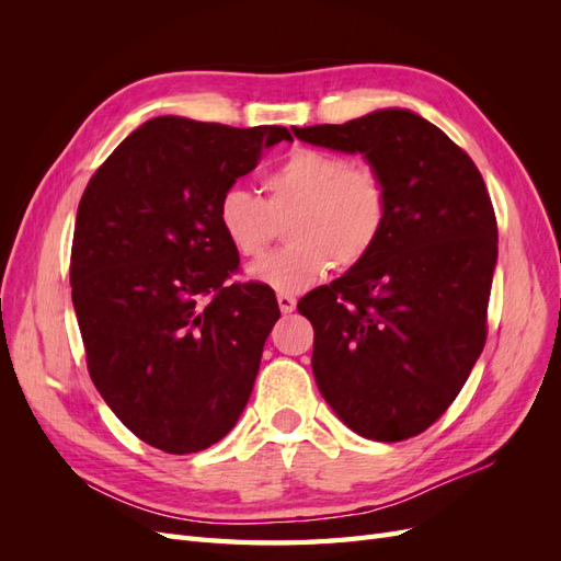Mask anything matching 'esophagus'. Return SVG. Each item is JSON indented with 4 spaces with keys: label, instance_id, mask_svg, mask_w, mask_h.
<instances>
[{
    "label": "esophagus",
    "instance_id": "1",
    "mask_svg": "<svg viewBox=\"0 0 561 561\" xmlns=\"http://www.w3.org/2000/svg\"><path fill=\"white\" fill-rule=\"evenodd\" d=\"M276 299H278V307H280V311H283V313H293V311H295V307H297V299H295L293 295H285V293H280Z\"/></svg>",
    "mask_w": 561,
    "mask_h": 561
}]
</instances>
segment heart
Masks as SVG:
<instances>
[{
	"instance_id": "1",
	"label": "heart",
	"mask_w": 561,
	"mask_h": 561,
	"mask_svg": "<svg viewBox=\"0 0 561 561\" xmlns=\"http://www.w3.org/2000/svg\"><path fill=\"white\" fill-rule=\"evenodd\" d=\"M266 201L231 184L217 201V225L241 257H260L287 219L290 245L250 264L248 276L278 293H301L336 264L351 268L377 248L388 219V190L375 168L334 151L297 147L264 180Z\"/></svg>"
}]
</instances>
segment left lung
Listing matches in <instances>:
<instances>
[{
    "mask_svg": "<svg viewBox=\"0 0 561 561\" xmlns=\"http://www.w3.org/2000/svg\"><path fill=\"white\" fill-rule=\"evenodd\" d=\"M295 135L363 154L388 190L377 248L297 309L313 325V377L334 414L367 439L400 443L447 412L484 348L494 206L466 151L410 110Z\"/></svg>",
    "mask_w": 561,
    "mask_h": 561,
    "instance_id": "8db88e82",
    "label": "left lung"
}]
</instances>
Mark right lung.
I'll return each mask as SVG.
<instances>
[{"mask_svg":"<svg viewBox=\"0 0 561 561\" xmlns=\"http://www.w3.org/2000/svg\"><path fill=\"white\" fill-rule=\"evenodd\" d=\"M293 140L283 126L231 128L157 116L98 168L77 210L70 283L89 375L142 443L194 454L239 421L280 318L239 266L217 201Z\"/></svg>","mask_w":561,"mask_h":561,"instance_id":"add662e5","label":"right lung"}]
</instances>
